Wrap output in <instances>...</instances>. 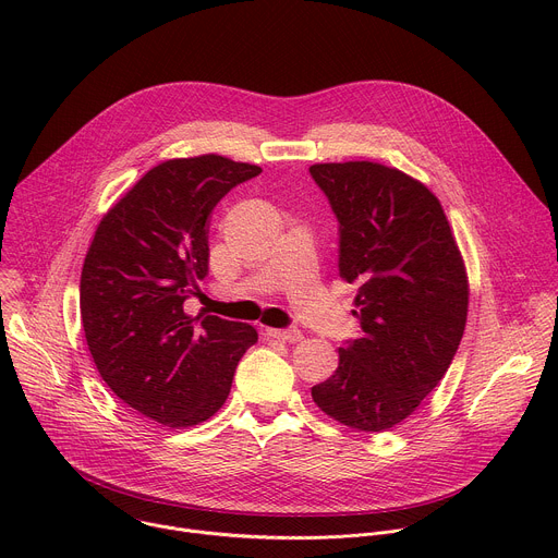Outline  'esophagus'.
<instances>
[{
    "mask_svg": "<svg viewBox=\"0 0 558 558\" xmlns=\"http://www.w3.org/2000/svg\"><path fill=\"white\" fill-rule=\"evenodd\" d=\"M267 336L274 340L289 342V344H295L302 340V333L298 329H267Z\"/></svg>",
    "mask_w": 558,
    "mask_h": 558,
    "instance_id": "obj_1",
    "label": "esophagus"
}]
</instances>
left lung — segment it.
I'll return each instance as SVG.
<instances>
[{"instance_id": "8db88e82", "label": "left lung", "mask_w": 558, "mask_h": 558, "mask_svg": "<svg viewBox=\"0 0 558 558\" xmlns=\"http://www.w3.org/2000/svg\"><path fill=\"white\" fill-rule=\"evenodd\" d=\"M340 222V276L357 287L362 336L311 388L336 422L381 433L404 422L446 375L468 315V276L439 198L371 161L308 168Z\"/></svg>"}]
</instances>
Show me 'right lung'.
I'll return each mask as SVG.
<instances>
[{
	"label": "right lung",
	"mask_w": 558,
	"mask_h": 558,
	"mask_svg": "<svg viewBox=\"0 0 558 558\" xmlns=\"http://www.w3.org/2000/svg\"><path fill=\"white\" fill-rule=\"evenodd\" d=\"M263 170L220 154L151 168L101 218L82 269V325L99 375L141 415L187 428L227 400L252 325L183 311L207 276L218 201Z\"/></svg>",
	"instance_id": "add662e5"
}]
</instances>
